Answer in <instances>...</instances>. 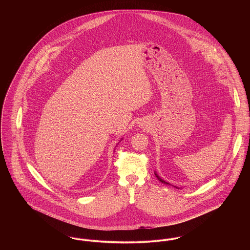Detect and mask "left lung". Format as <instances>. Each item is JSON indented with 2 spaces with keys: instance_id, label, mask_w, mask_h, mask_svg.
Here are the masks:
<instances>
[{
  "instance_id": "left-lung-1",
  "label": "left lung",
  "mask_w": 250,
  "mask_h": 250,
  "mask_svg": "<svg viewBox=\"0 0 250 250\" xmlns=\"http://www.w3.org/2000/svg\"><path fill=\"white\" fill-rule=\"evenodd\" d=\"M155 175H156V177H157V178H158V180H159V181H161V182H162V183H164V184H167V185H170V184H169V183H167V182H166V181H165V180H163V179L160 178V176H159V175H158V174H157V173H156V172H155ZM174 187H175V186H174ZM175 188H177V187H175Z\"/></svg>"
}]
</instances>
